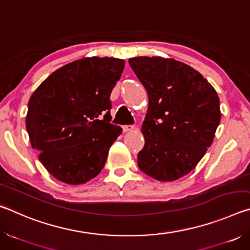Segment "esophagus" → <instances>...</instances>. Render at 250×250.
<instances>
[{"label":"esophagus","mask_w":250,"mask_h":250,"mask_svg":"<svg viewBox=\"0 0 250 250\" xmlns=\"http://www.w3.org/2000/svg\"><path fill=\"white\" fill-rule=\"evenodd\" d=\"M134 129V125H125L122 126V130H124V132H128V131H132Z\"/></svg>","instance_id":"esophagus-1"}]
</instances>
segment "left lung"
Segmentation results:
<instances>
[{"label": "left lung", "mask_w": 250, "mask_h": 250, "mask_svg": "<svg viewBox=\"0 0 250 250\" xmlns=\"http://www.w3.org/2000/svg\"><path fill=\"white\" fill-rule=\"evenodd\" d=\"M129 65L149 96L138 167L155 180L175 181L213 142L221 121L218 96L198 71L174 59L134 57Z\"/></svg>", "instance_id": "obj_1"}]
</instances>
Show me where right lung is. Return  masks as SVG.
<instances>
[{
	"instance_id": "1",
	"label": "right lung",
	"mask_w": 250,
	"mask_h": 250,
	"mask_svg": "<svg viewBox=\"0 0 250 250\" xmlns=\"http://www.w3.org/2000/svg\"><path fill=\"white\" fill-rule=\"evenodd\" d=\"M125 61L78 59L49 75L28 101L26 130L50 174L83 184L99 174L122 129L110 124V95Z\"/></svg>"
}]
</instances>
